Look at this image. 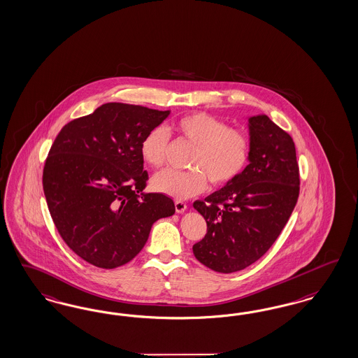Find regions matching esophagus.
Returning <instances> with one entry per match:
<instances>
[{
	"mask_svg": "<svg viewBox=\"0 0 358 358\" xmlns=\"http://www.w3.org/2000/svg\"><path fill=\"white\" fill-rule=\"evenodd\" d=\"M174 208H176V211L180 213V214L184 213V211L187 209L185 202H182V201H176V202H174Z\"/></svg>",
	"mask_w": 358,
	"mask_h": 358,
	"instance_id": "1",
	"label": "esophagus"
}]
</instances>
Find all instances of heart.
<instances>
[{
	"instance_id": "obj_1",
	"label": "heart",
	"mask_w": 358,
	"mask_h": 358,
	"mask_svg": "<svg viewBox=\"0 0 358 358\" xmlns=\"http://www.w3.org/2000/svg\"><path fill=\"white\" fill-rule=\"evenodd\" d=\"M173 132L193 145L187 171L165 169L153 176V190L174 199H187L205 190L208 180L214 186L234 181L245 171L250 157V138L245 131L231 128L221 119L193 112L173 123ZM169 134L156 127L144 136L140 152L144 161L160 168L166 159Z\"/></svg>"
}]
</instances>
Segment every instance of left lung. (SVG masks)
I'll return each instance as SVG.
<instances>
[{
    "instance_id": "obj_1",
    "label": "left lung",
    "mask_w": 358,
    "mask_h": 358,
    "mask_svg": "<svg viewBox=\"0 0 358 358\" xmlns=\"http://www.w3.org/2000/svg\"><path fill=\"white\" fill-rule=\"evenodd\" d=\"M248 165L194 209L208 233L193 254L210 270L241 271L273 245L295 208L300 177L292 137L267 115L248 119Z\"/></svg>"
}]
</instances>
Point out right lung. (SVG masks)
I'll use <instances>...</instances> for the list:
<instances>
[{
    "label": "right lung",
    "instance_id": "1",
    "mask_svg": "<svg viewBox=\"0 0 358 358\" xmlns=\"http://www.w3.org/2000/svg\"><path fill=\"white\" fill-rule=\"evenodd\" d=\"M171 111L106 103L66 124L43 168L51 218L78 257L111 270L134 259L152 224L174 214L172 198L144 193L148 172L140 145Z\"/></svg>",
    "mask_w": 358,
    "mask_h": 358
}]
</instances>
